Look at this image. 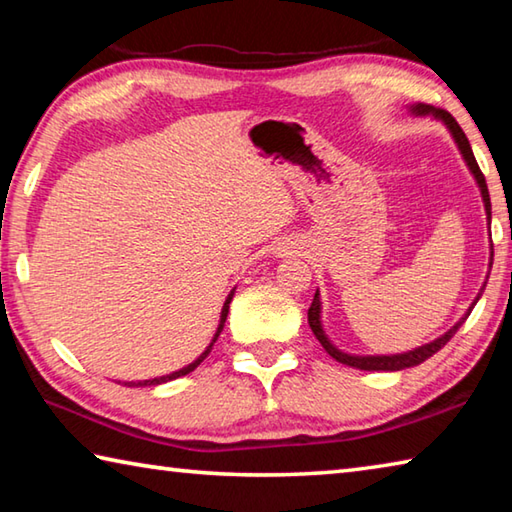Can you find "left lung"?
<instances>
[{
	"label": "left lung",
	"mask_w": 512,
	"mask_h": 512,
	"mask_svg": "<svg viewBox=\"0 0 512 512\" xmlns=\"http://www.w3.org/2000/svg\"><path fill=\"white\" fill-rule=\"evenodd\" d=\"M409 112H411L413 117H427V115H429V117H433V119H438L440 124H445L449 135H452L454 144L458 146V151H461L463 162L467 164V169H470V173H472L476 187H479L481 201H483V210H485V221H488V228H490V223H492V205H490L488 185H485L483 173H481V169H479V164H476V160H474L472 146H470V142H467V137H465V133L461 131V126L456 124V119H454L452 115H449L447 110H440V108H433V106H424V103H411ZM492 255H495V253H492V237H490V264H488L490 268H492ZM485 284H488V282H483L481 291L476 293L474 302H472L470 307H467L465 316L458 318L456 323H454L452 327H449L445 334H440L438 339H433V341H429V343L418 345V348L406 350V352H397V354H350V352H345V350H341V348H336V345H334L332 341H329V336H327L325 327H323V302H320V293H318V291H316V296H314V302H311V307H309V311H307V320H309L311 332L316 334V339L320 341V345H323L325 352H327L329 357H332L334 361L345 363V366H352V368H359V370H386V372H395V370H404V368L420 366L422 361H427V359L433 357V354H436L440 348H443V345L456 334V329L465 323L467 316H470V311L474 309V305H476V302H479V298H481Z\"/></svg>",
	"instance_id": "obj_1"
}]
</instances>
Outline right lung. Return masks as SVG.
Wrapping results in <instances>:
<instances>
[{"label": "right lung", "instance_id": "obj_1", "mask_svg": "<svg viewBox=\"0 0 512 512\" xmlns=\"http://www.w3.org/2000/svg\"><path fill=\"white\" fill-rule=\"evenodd\" d=\"M237 289V287H235ZM235 289H232L230 293H228V298H225V302H223V309H221V316H219V325H216V332H214V336H212V341H210V345H207V348L198 354V357L192 361V363H187V366H183L180 370H173V372H169V375H162V377H153V379H140V381H124V386H131V388H144V386H158V384H167V381H173V379H178V377H185V375H189V372H192L198 363H201L207 354H210V350H212V345L216 343V339H219V334L223 332V325H225V318H228V311H230V302H232V298H235Z\"/></svg>", "mask_w": 512, "mask_h": 512}]
</instances>
